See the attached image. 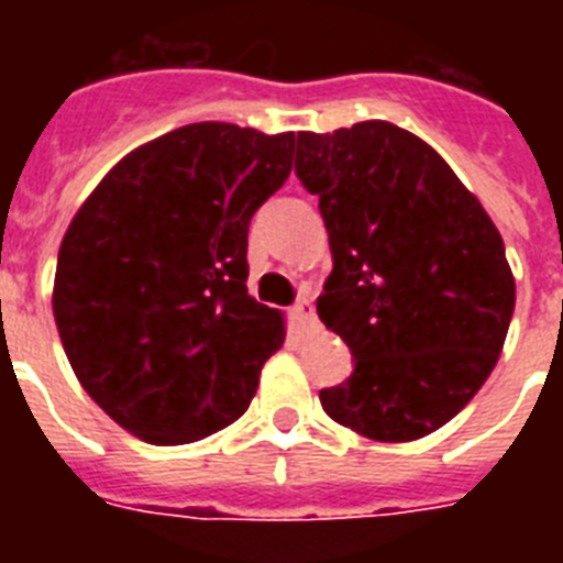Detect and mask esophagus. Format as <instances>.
Here are the masks:
<instances>
[{
    "instance_id": "1",
    "label": "esophagus",
    "mask_w": 563,
    "mask_h": 563,
    "mask_svg": "<svg viewBox=\"0 0 563 563\" xmlns=\"http://www.w3.org/2000/svg\"><path fill=\"white\" fill-rule=\"evenodd\" d=\"M291 318L303 327H316V307H312L307 298L298 300V303L291 307Z\"/></svg>"
}]
</instances>
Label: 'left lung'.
<instances>
[{
    "instance_id": "8db88e82",
    "label": "left lung",
    "mask_w": 563,
    "mask_h": 563,
    "mask_svg": "<svg viewBox=\"0 0 563 563\" xmlns=\"http://www.w3.org/2000/svg\"><path fill=\"white\" fill-rule=\"evenodd\" d=\"M295 172L333 251L318 316L353 353L321 406L374 441L435 432L506 344L515 274L499 230L432 145L383 119L300 131Z\"/></svg>"
}]
</instances>
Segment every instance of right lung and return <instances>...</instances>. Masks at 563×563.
Instances as JSON below:
<instances>
[{
    "label": "right lung",
    "instance_id": "add662e5",
    "mask_svg": "<svg viewBox=\"0 0 563 563\" xmlns=\"http://www.w3.org/2000/svg\"><path fill=\"white\" fill-rule=\"evenodd\" d=\"M295 134L195 122L113 166L57 254V333L78 383L148 444H192L251 406L280 351L247 295V224L286 184Z\"/></svg>",
    "mask_w": 563,
    "mask_h": 563
}]
</instances>
